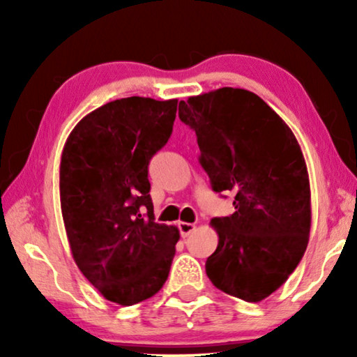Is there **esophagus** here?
Segmentation results:
<instances>
[{"instance_id":"obj_1","label":"esophagus","mask_w":357,"mask_h":357,"mask_svg":"<svg viewBox=\"0 0 357 357\" xmlns=\"http://www.w3.org/2000/svg\"><path fill=\"white\" fill-rule=\"evenodd\" d=\"M178 229H180V234H182V237H188L190 234L195 231V224H192V222H178Z\"/></svg>"}]
</instances>
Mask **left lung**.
I'll return each instance as SVG.
<instances>
[{"instance_id": "1", "label": "left lung", "mask_w": 357, "mask_h": 357, "mask_svg": "<svg viewBox=\"0 0 357 357\" xmlns=\"http://www.w3.org/2000/svg\"><path fill=\"white\" fill-rule=\"evenodd\" d=\"M178 116L197 133L214 192L236 195V213L211 219L219 242L206 275L226 294L260 302L284 284L309 243L310 185L301 146L284 120L245 89L188 97Z\"/></svg>"}]
</instances>
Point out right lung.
<instances>
[{"instance_id": "1", "label": "right lung", "mask_w": 357, "mask_h": 357, "mask_svg": "<svg viewBox=\"0 0 357 357\" xmlns=\"http://www.w3.org/2000/svg\"><path fill=\"white\" fill-rule=\"evenodd\" d=\"M177 102H109L86 115L63 148L60 199L73 258L115 304L149 299L167 281L180 234L154 222L148 165L172 135Z\"/></svg>"}]
</instances>
